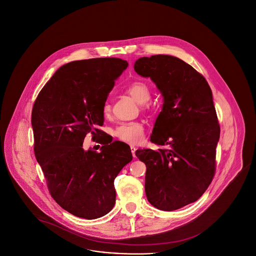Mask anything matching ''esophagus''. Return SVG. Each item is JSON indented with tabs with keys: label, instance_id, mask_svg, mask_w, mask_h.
I'll return each mask as SVG.
<instances>
[{
	"label": "esophagus",
	"instance_id": "obj_1",
	"mask_svg": "<svg viewBox=\"0 0 256 256\" xmlns=\"http://www.w3.org/2000/svg\"><path fill=\"white\" fill-rule=\"evenodd\" d=\"M136 150V148H134V146H131V152H132V155H133L134 158L136 157V154H134Z\"/></svg>",
	"mask_w": 256,
	"mask_h": 256
}]
</instances>
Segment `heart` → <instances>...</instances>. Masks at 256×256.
Here are the masks:
<instances>
[{
	"label": "heart",
	"instance_id": "obj_1",
	"mask_svg": "<svg viewBox=\"0 0 256 256\" xmlns=\"http://www.w3.org/2000/svg\"><path fill=\"white\" fill-rule=\"evenodd\" d=\"M125 90L138 103L142 104V108L144 110H151L153 108L152 103L148 102L151 98V88L146 82H133L126 86ZM110 112V104L108 101H106L102 106V112L105 116H107ZM112 134L123 142L138 144L142 142L144 138V127L138 122H120L114 128Z\"/></svg>",
	"mask_w": 256,
	"mask_h": 256
}]
</instances>
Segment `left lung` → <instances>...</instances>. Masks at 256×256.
<instances>
[{"label":"left lung","instance_id":"1","mask_svg":"<svg viewBox=\"0 0 256 256\" xmlns=\"http://www.w3.org/2000/svg\"><path fill=\"white\" fill-rule=\"evenodd\" d=\"M134 68L164 96L150 142L168 148L136 151L146 166V194L154 207L177 210L196 202L215 176L220 128L212 90L200 72L176 56H144Z\"/></svg>","mask_w":256,"mask_h":256}]
</instances>
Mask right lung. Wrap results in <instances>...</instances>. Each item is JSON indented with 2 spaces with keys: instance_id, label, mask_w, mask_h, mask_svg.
I'll return each instance as SVG.
<instances>
[{
  "instance_id": "obj_1",
  "label": "right lung",
  "mask_w": 256,
  "mask_h": 256,
  "mask_svg": "<svg viewBox=\"0 0 256 256\" xmlns=\"http://www.w3.org/2000/svg\"><path fill=\"white\" fill-rule=\"evenodd\" d=\"M128 66L118 58H98L58 68L38 95L32 112L34 154L51 196L70 214L94 220L116 203L114 181L132 161L130 146L108 144L102 106L114 80ZM92 134L100 152L82 148Z\"/></svg>"
}]
</instances>
